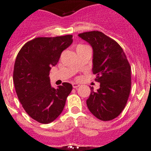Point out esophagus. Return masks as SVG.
Instances as JSON below:
<instances>
[{"instance_id":"obj_1","label":"esophagus","mask_w":151,"mask_h":151,"mask_svg":"<svg viewBox=\"0 0 151 151\" xmlns=\"http://www.w3.org/2000/svg\"><path fill=\"white\" fill-rule=\"evenodd\" d=\"M72 86L74 88H77L80 86V85H79L78 83H72Z\"/></svg>"}]
</instances>
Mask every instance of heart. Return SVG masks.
Masks as SVG:
<instances>
[{
  "label": "heart",
  "mask_w": 151,
  "mask_h": 151,
  "mask_svg": "<svg viewBox=\"0 0 151 151\" xmlns=\"http://www.w3.org/2000/svg\"><path fill=\"white\" fill-rule=\"evenodd\" d=\"M85 46H86V45H78V46L77 47V48H76V50H77V48H79V47H85Z\"/></svg>",
  "instance_id": "b5f03b06"
}]
</instances>
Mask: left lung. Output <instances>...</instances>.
<instances>
[{
    "label": "left lung",
    "mask_w": 151,
    "mask_h": 151,
    "mask_svg": "<svg viewBox=\"0 0 151 151\" xmlns=\"http://www.w3.org/2000/svg\"><path fill=\"white\" fill-rule=\"evenodd\" d=\"M93 51V73L100 83L97 91L91 87L86 103L98 119L108 121L117 118L126 106L132 87L131 66L118 42L97 30L78 35Z\"/></svg>",
    "instance_id": "left-lung-1"
}]
</instances>
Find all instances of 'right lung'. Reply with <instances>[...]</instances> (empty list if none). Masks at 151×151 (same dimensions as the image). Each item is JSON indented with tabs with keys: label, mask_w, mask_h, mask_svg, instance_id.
<instances>
[{
	"label": "right lung",
	"mask_w": 151,
	"mask_h": 151,
	"mask_svg": "<svg viewBox=\"0 0 151 151\" xmlns=\"http://www.w3.org/2000/svg\"><path fill=\"white\" fill-rule=\"evenodd\" d=\"M72 42V35L38 37L25 43L18 52L13 73L15 91L25 112L37 122H52L64 108L72 85L63 83L52 88L49 74Z\"/></svg>",
	"instance_id": "obj_1"
}]
</instances>
